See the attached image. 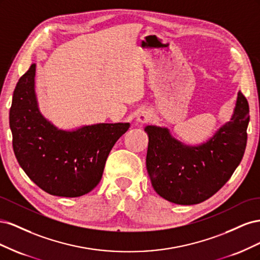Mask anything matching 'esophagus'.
I'll return each mask as SVG.
<instances>
[{"label":"esophagus","instance_id":"obj_1","mask_svg":"<svg viewBox=\"0 0 260 260\" xmlns=\"http://www.w3.org/2000/svg\"><path fill=\"white\" fill-rule=\"evenodd\" d=\"M151 118H152V115L148 111H141L138 114V121L139 122H142V123L148 122L149 120H151Z\"/></svg>","mask_w":260,"mask_h":260}]
</instances>
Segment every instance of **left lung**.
<instances>
[{"instance_id":"8db88e82","label":"left lung","mask_w":260,"mask_h":260,"mask_svg":"<svg viewBox=\"0 0 260 260\" xmlns=\"http://www.w3.org/2000/svg\"><path fill=\"white\" fill-rule=\"evenodd\" d=\"M249 107L240 91L229 122L208 142L186 146L167 128L147 125L146 169L154 190L179 205H194L217 193L240 165L247 142Z\"/></svg>"}]
</instances>
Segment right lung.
<instances>
[{"mask_svg":"<svg viewBox=\"0 0 260 260\" xmlns=\"http://www.w3.org/2000/svg\"><path fill=\"white\" fill-rule=\"evenodd\" d=\"M36 64L18 80L10 109L13 149L31 181L62 198L91 192L103 176L109 152L130 123H98L62 131L45 119L35 93Z\"/></svg>","mask_w":260,"mask_h":260,"instance_id":"right-lung-1","label":"right lung"}]
</instances>
